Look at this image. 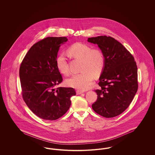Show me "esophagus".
Instances as JSON below:
<instances>
[{"mask_svg": "<svg viewBox=\"0 0 155 155\" xmlns=\"http://www.w3.org/2000/svg\"><path fill=\"white\" fill-rule=\"evenodd\" d=\"M82 93H84V92L81 91L80 90H77V91H76L77 95H80V94H82Z\"/></svg>", "mask_w": 155, "mask_h": 155, "instance_id": "34e87169", "label": "esophagus"}]
</instances>
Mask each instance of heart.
I'll return each instance as SVG.
<instances>
[{"label":"heart","instance_id":"heart-1","mask_svg":"<svg viewBox=\"0 0 155 155\" xmlns=\"http://www.w3.org/2000/svg\"><path fill=\"white\" fill-rule=\"evenodd\" d=\"M67 53L73 58L81 60V72L68 78L66 81L67 85L80 90L88 89L93 84L94 75L98 76L103 71L105 65L103 52L99 48L92 49L89 45L76 42L69 47ZM56 63L61 74H69L68 64L64 53H60L58 56Z\"/></svg>","mask_w":155,"mask_h":155}]
</instances>
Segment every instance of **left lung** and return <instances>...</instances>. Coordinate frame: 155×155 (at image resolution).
Masks as SVG:
<instances>
[{"label": "left lung", "mask_w": 155, "mask_h": 155, "mask_svg": "<svg viewBox=\"0 0 155 155\" xmlns=\"http://www.w3.org/2000/svg\"><path fill=\"white\" fill-rule=\"evenodd\" d=\"M97 44L105 58V65L95 90L97 100L93 110L106 118L116 117L130 106L138 88V71L133 55L114 38L107 36L89 38Z\"/></svg>", "instance_id": "1"}]
</instances>
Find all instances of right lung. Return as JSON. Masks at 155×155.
<instances>
[{"label":"right lung","instance_id":"obj_1","mask_svg":"<svg viewBox=\"0 0 155 155\" xmlns=\"http://www.w3.org/2000/svg\"><path fill=\"white\" fill-rule=\"evenodd\" d=\"M66 37H47L34 45L22 60L19 75L24 102L35 115L46 120L63 116L76 95L73 88L59 87L63 78L56 63Z\"/></svg>","mask_w":155,"mask_h":155}]
</instances>
